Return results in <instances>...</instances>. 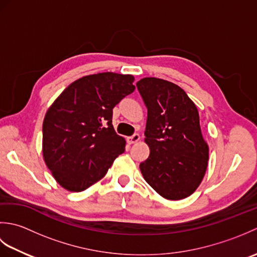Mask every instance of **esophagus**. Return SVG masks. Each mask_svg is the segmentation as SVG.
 I'll use <instances>...</instances> for the list:
<instances>
[{"label":"esophagus","mask_w":257,"mask_h":257,"mask_svg":"<svg viewBox=\"0 0 257 257\" xmlns=\"http://www.w3.org/2000/svg\"><path fill=\"white\" fill-rule=\"evenodd\" d=\"M139 140H140V136H139V134H135L134 136H132V137H127V143H128V144H130V145L138 143Z\"/></svg>","instance_id":"1"}]
</instances>
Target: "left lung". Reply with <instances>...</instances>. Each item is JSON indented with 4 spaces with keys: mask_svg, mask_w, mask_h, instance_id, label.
I'll return each instance as SVG.
<instances>
[{
    "mask_svg": "<svg viewBox=\"0 0 257 257\" xmlns=\"http://www.w3.org/2000/svg\"><path fill=\"white\" fill-rule=\"evenodd\" d=\"M137 88L148 109L145 143L150 149L140 171L162 198H188L203 180L209 160L195 103L181 87L165 79L145 77Z\"/></svg>",
    "mask_w": 257,
    "mask_h": 257,
    "instance_id": "8db88e82",
    "label": "left lung"
}]
</instances>
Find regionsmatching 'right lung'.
<instances>
[{"instance_id":"obj_1","label":"right lung","mask_w":257,"mask_h":257,"mask_svg":"<svg viewBox=\"0 0 257 257\" xmlns=\"http://www.w3.org/2000/svg\"><path fill=\"white\" fill-rule=\"evenodd\" d=\"M133 75L99 73L70 84L47 109L43 158L57 183L80 192L105 177L124 151L111 123L112 109L135 90Z\"/></svg>"}]
</instances>
